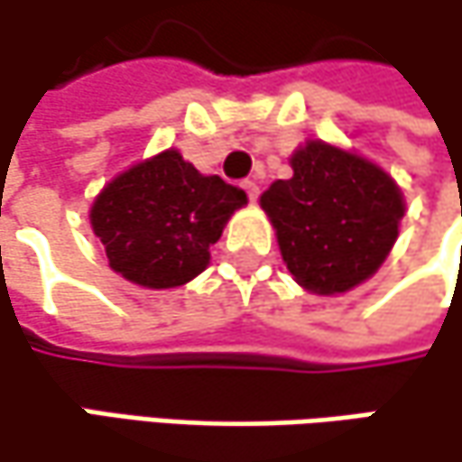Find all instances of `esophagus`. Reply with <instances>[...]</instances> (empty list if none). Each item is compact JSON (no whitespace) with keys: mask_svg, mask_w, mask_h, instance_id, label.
Masks as SVG:
<instances>
[{"mask_svg":"<svg viewBox=\"0 0 462 462\" xmlns=\"http://www.w3.org/2000/svg\"><path fill=\"white\" fill-rule=\"evenodd\" d=\"M243 189L248 192V200H251V203L259 198V185H256L254 180H245V182H243Z\"/></svg>","mask_w":462,"mask_h":462,"instance_id":"obj_1","label":"esophagus"}]
</instances>
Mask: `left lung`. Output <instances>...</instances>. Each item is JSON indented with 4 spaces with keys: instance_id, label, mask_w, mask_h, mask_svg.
Here are the masks:
<instances>
[{
    "instance_id": "1",
    "label": "left lung",
    "mask_w": 462,
    "mask_h": 462,
    "mask_svg": "<svg viewBox=\"0 0 462 462\" xmlns=\"http://www.w3.org/2000/svg\"><path fill=\"white\" fill-rule=\"evenodd\" d=\"M293 177L264 189L282 262L312 293H344L389 256L404 217L402 192L375 163L312 140L291 158Z\"/></svg>"
}]
</instances>
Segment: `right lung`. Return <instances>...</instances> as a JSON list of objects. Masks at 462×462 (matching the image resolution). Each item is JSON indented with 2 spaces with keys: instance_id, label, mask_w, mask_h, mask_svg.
Wrapping results in <instances>:
<instances>
[{
  "instance_id": "obj_1",
  "label": "right lung",
  "mask_w": 462,
  "mask_h": 462,
  "mask_svg": "<svg viewBox=\"0 0 462 462\" xmlns=\"http://www.w3.org/2000/svg\"><path fill=\"white\" fill-rule=\"evenodd\" d=\"M245 203L243 189L166 150L116 177L89 219L110 270L145 288H177L206 270L208 248Z\"/></svg>"
}]
</instances>
